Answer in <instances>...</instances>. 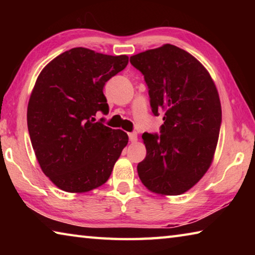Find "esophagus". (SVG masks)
Wrapping results in <instances>:
<instances>
[{
  "label": "esophagus",
  "instance_id": "esophagus-1",
  "mask_svg": "<svg viewBox=\"0 0 255 255\" xmlns=\"http://www.w3.org/2000/svg\"><path fill=\"white\" fill-rule=\"evenodd\" d=\"M128 137H129V140H130L131 143H135V141H137V133L136 132H129Z\"/></svg>",
  "mask_w": 255,
  "mask_h": 255
}]
</instances>
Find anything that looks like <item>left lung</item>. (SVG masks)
I'll return each mask as SVG.
<instances>
[{
  "label": "left lung",
  "mask_w": 255,
  "mask_h": 255,
  "mask_svg": "<svg viewBox=\"0 0 255 255\" xmlns=\"http://www.w3.org/2000/svg\"><path fill=\"white\" fill-rule=\"evenodd\" d=\"M144 75L152 112H164L159 133L144 132L146 157L138 176L150 191L178 196L209 169L222 125L217 89L206 68L187 51L166 44L133 55Z\"/></svg>",
  "instance_id": "obj_1"
}]
</instances>
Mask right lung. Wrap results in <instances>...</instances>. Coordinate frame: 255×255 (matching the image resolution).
<instances>
[{"instance_id":"add662e5","label":"right lung","mask_w":255,"mask_h":255,"mask_svg":"<svg viewBox=\"0 0 255 255\" xmlns=\"http://www.w3.org/2000/svg\"><path fill=\"white\" fill-rule=\"evenodd\" d=\"M127 64L126 55L77 47L38 76L28 103L30 139L42 172L64 191L86 192L107 182L128 143L126 132L94 118L109 112L103 88Z\"/></svg>"}]
</instances>
